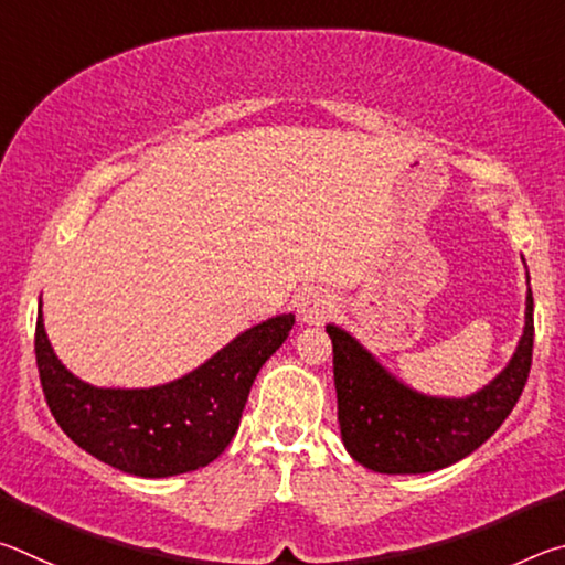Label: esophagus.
<instances>
[{"instance_id": "1", "label": "esophagus", "mask_w": 565, "mask_h": 565, "mask_svg": "<svg viewBox=\"0 0 565 565\" xmlns=\"http://www.w3.org/2000/svg\"><path fill=\"white\" fill-rule=\"evenodd\" d=\"M333 311H337V301L321 289L306 291L299 301V317L303 323H323Z\"/></svg>"}]
</instances>
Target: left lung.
Returning a JSON list of instances; mask_svg holds the SVG:
<instances>
[{
    "mask_svg": "<svg viewBox=\"0 0 565 565\" xmlns=\"http://www.w3.org/2000/svg\"><path fill=\"white\" fill-rule=\"evenodd\" d=\"M529 279V271H525ZM341 441L353 461L376 473H428L461 461L489 441L521 398L533 356V294L511 361L463 398L428 396L406 386L361 341L329 323Z\"/></svg>",
    "mask_w": 565,
    "mask_h": 565,
    "instance_id": "1",
    "label": "left lung"
}]
</instances>
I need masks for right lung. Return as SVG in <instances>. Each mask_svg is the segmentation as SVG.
I'll list each match as a JSON object with an SVG mask.
<instances>
[{
  "instance_id": "add662e5",
  "label": "right lung",
  "mask_w": 565,
  "mask_h": 565,
  "mask_svg": "<svg viewBox=\"0 0 565 565\" xmlns=\"http://www.w3.org/2000/svg\"><path fill=\"white\" fill-rule=\"evenodd\" d=\"M294 313L238 333L186 376L151 388H99L74 376L36 317V369L52 416L72 441L99 461L141 478L204 468L224 454L242 420L259 369L281 347Z\"/></svg>"
}]
</instances>
